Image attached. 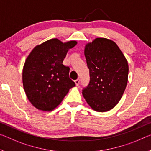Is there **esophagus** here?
I'll return each mask as SVG.
<instances>
[{"label": "esophagus", "instance_id": "1", "mask_svg": "<svg viewBox=\"0 0 151 151\" xmlns=\"http://www.w3.org/2000/svg\"><path fill=\"white\" fill-rule=\"evenodd\" d=\"M75 85L76 86H78V85H79V83H80V79L79 78H77V79L75 81Z\"/></svg>", "mask_w": 151, "mask_h": 151}]
</instances>
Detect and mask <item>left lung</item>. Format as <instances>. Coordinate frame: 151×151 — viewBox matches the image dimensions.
<instances>
[{
    "label": "left lung",
    "mask_w": 151,
    "mask_h": 151,
    "mask_svg": "<svg viewBox=\"0 0 151 151\" xmlns=\"http://www.w3.org/2000/svg\"><path fill=\"white\" fill-rule=\"evenodd\" d=\"M84 54L90 82L83 90V97L95 111H109L120 101L127 85V60L116 43L104 37L86 44Z\"/></svg>",
    "instance_id": "8db88e82"
}]
</instances>
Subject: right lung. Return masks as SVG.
Here are the masks:
<instances>
[{
	"label": "right lung",
	"instance_id": "add662e5",
	"mask_svg": "<svg viewBox=\"0 0 151 151\" xmlns=\"http://www.w3.org/2000/svg\"><path fill=\"white\" fill-rule=\"evenodd\" d=\"M75 40L63 43L54 38L37 45L26 58L23 68V85L26 96L35 108L50 111L60 104L75 83L69 78L70 68L63 65Z\"/></svg>",
	"mask_w": 151,
	"mask_h": 151
}]
</instances>
